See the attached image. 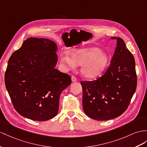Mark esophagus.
I'll return each instance as SVG.
<instances>
[{
    "label": "esophagus",
    "instance_id": "esophagus-1",
    "mask_svg": "<svg viewBox=\"0 0 147 147\" xmlns=\"http://www.w3.org/2000/svg\"><path fill=\"white\" fill-rule=\"evenodd\" d=\"M71 81H72L73 82H77V78L75 77V76H71Z\"/></svg>",
    "mask_w": 147,
    "mask_h": 147
}]
</instances>
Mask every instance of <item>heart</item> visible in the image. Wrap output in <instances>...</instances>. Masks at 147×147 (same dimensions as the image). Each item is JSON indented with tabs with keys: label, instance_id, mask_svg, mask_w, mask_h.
I'll return each instance as SVG.
<instances>
[{
	"label": "heart",
	"instance_id": "b5f03b06",
	"mask_svg": "<svg viewBox=\"0 0 147 147\" xmlns=\"http://www.w3.org/2000/svg\"><path fill=\"white\" fill-rule=\"evenodd\" d=\"M69 55L61 57L60 62L67 69L76 67V64L82 65L81 72L85 77L94 78L101 75L105 70L109 62L106 53L97 47H88L74 49Z\"/></svg>",
	"mask_w": 147,
	"mask_h": 147
}]
</instances>
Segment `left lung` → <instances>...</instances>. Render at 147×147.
Returning <instances> with one entry per match:
<instances>
[{
	"instance_id": "8db88e82",
	"label": "left lung",
	"mask_w": 147,
	"mask_h": 147,
	"mask_svg": "<svg viewBox=\"0 0 147 147\" xmlns=\"http://www.w3.org/2000/svg\"><path fill=\"white\" fill-rule=\"evenodd\" d=\"M105 73L96 80L82 81V105L88 117L108 120L121 115L129 105L137 84L135 62L132 53L119 37Z\"/></svg>"
}]
</instances>
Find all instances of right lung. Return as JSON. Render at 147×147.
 Returning <instances> with one entry per match:
<instances>
[{
	"mask_svg": "<svg viewBox=\"0 0 147 147\" xmlns=\"http://www.w3.org/2000/svg\"><path fill=\"white\" fill-rule=\"evenodd\" d=\"M57 49L47 38L30 37L9 60L5 84L14 109L20 115L46 121L57 115L62 92L71 77L55 69Z\"/></svg>",
	"mask_w": 147,
	"mask_h": 147,
	"instance_id": "add662e5",
	"label": "right lung"
}]
</instances>
